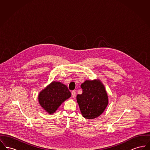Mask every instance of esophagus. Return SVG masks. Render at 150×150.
Masks as SVG:
<instances>
[{
    "label": "esophagus",
    "instance_id": "obj_1",
    "mask_svg": "<svg viewBox=\"0 0 150 150\" xmlns=\"http://www.w3.org/2000/svg\"><path fill=\"white\" fill-rule=\"evenodd\" d=\"M71 94L72 98H75V96H76V92H75V91H72Z\"/></svg>",
    "mask_w": 150,
    "mask_h": 150
}]
</instances>
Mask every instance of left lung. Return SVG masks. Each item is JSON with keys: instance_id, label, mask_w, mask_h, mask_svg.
I'll use <instances>...</instances> for the list:
<instances>
[{"instance_id": "left-lung-1", "label": "left lung", "mask_w": 150, "mask_h": 150, "mask_svg": "<svg viewBox=\"0 0 150 150\" xmlns=\"http://www.w3.org/2000/svg\"><path fill=\"white\" fill-rule=\"evenodd\" d=\"M81 94L76 96L81 113L87 119H92L102 114L107 106V92L100 80H86L81 85Z\"/></svg>"}]
</instances>
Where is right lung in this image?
Instances as JSON below:
<instances>
[{"mask_svg": "<svg viewBox=\"0 0 150 150\" xmlns=\"http://www.w3.org/2000/svg\"><path fill=\"white\" fill-rule=\"evenodd\" d=\"M71 96L67 86L60 82L52 81L39 93L38 100L43 109L48 114H52Z\"/></svg>", "mask_w": 150, "mask_h": 150, "instance_id": "right-lung-1", "label": "right lung"}]
</instances>
